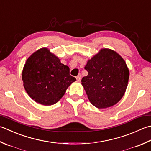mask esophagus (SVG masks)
Here are the masks:
<instances>
[{"label":"esophagus","mask_w":151,"mask_h":151,"mask_svg":"<svg viewBox=\"0 0 151 151\" xmlns=\"http://www.w3.org/2000/svg\"><path fill=\"white\" fill-rule=\"evenodd\" d=\"M76 81H77L78 82H80L81 81V75H78L76 77Z\"/></svg>","instance_id":"obj_1"}]
</instances>
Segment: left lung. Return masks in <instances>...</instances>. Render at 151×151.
I'll use <instances>...</instances> for the list:
<instances>
[{
    "mask_svg": "<svg viewBox=\"0 0 151 151\" xmlns=\"http://www.w3.org/2000/svg\"><path fill=\"white\" fill-rule=\"evenodd\" d=\"M82 79L88 98L98 109L112 107L122 99L128 84L129 71L126 61L116 52L101 48L88 60Z\"/></svg>",
    "mask_w": 151,
    "mask_h": 151,
    "instance_id": "left-lung-1",
    "label": "left lung"
}]
</instances>
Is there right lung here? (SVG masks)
<instances>
[{
  "label": "right lung",
  "mask_w": 151,
  "mask_h": 151,
  "mask_svg": "<svg viewBox=\"0 0 151 151\" xmlns=\"http://www.w3.org/2000/svg\"><path fill=\"white\" fill-rule=\"evenodd\" d=\"M23 85L35 102L49 106L58 102L76 78L69 75V67L47 48L29 56L22 70Z\"/></svg>",
  "instance_id": "1"
}]
</instances>
